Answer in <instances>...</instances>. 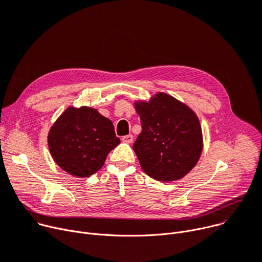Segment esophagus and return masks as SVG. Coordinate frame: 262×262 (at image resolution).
<instances>
[{"mask_svg": "<svg viewBox=\"0 0 262 262\" xmlns=\"http://www.w3.org/2000/svg\"><path fill=\"white\" fill-rule=\"evenodd\" d=\"M133 139H134L133 135H132V134H129V135H126V136H123V137H122V141H123V142H126V143H132V142H133Z\"/></svg>", "mask_w": 262, "mask_h": 262, "instance_id": "obj_1", "label": "esophagus"}]
</instances>
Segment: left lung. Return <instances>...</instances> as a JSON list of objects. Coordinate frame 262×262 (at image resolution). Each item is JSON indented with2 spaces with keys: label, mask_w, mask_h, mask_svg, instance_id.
<instances>
[{
  "label": "left lung",
  "mask_w": 262,
  "mask_h": 262,
  "mask_svg": "<svg viewBox=\"0 0 262 262\" xmlns=\"http://www.w3.org/2000/svg\"><path fill=\"white\" fill-rule=\"evenodd\" d=\"M136 110L142 130L133 148L142 169L163 182L184 177L202 151V133L196 114L163 93L148 102H137Z\"/></svg>",
  "instance_id": "left-lung-1"
}]
</instances>
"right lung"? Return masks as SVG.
<instances>
[{
    "instance_id": "obj_1",
    "label": "right lung",
    "mask_w": 262,
    "mask_h": 262,
    "mask_svg": "<svg viewBox=\"0 0 262 262\" xmlns=\"http://www.w3.org/2000/svg\"><path fill=\"white\" fill-rule=\"evenodd\" d=\"M119 143L113 122L86 106L67 108L48 134L52 158L62 169L77 177L97 172Z\"/></svg>"
}]
</instances>
